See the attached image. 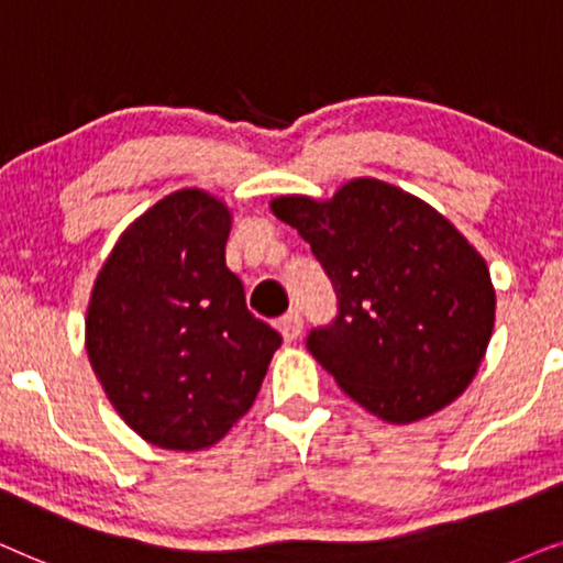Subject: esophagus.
Here are the masks:
<instances>
[{
  "mask_svg": "<svg viewBox=\"0 0 563 563\" xmlns=\"http://www.w3.org/2000/svg\"><path fill=\"white\" fill-rule=\"evenodd\" d=\"M277 329H280L283 340H286V342L298 340V334H301V329H303L301 313H298V311H288L286 317L277 321Z\"/></svg>",
  "mask_w": 563,
  "mask_h": 563,
  "instance_id": "1",
  "label": "esophagus"
}]
</instances>
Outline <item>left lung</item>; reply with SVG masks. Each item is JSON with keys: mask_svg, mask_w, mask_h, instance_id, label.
I'll return each mask as SVG.
<instances>
[{"mask_svg": "<svg viewBox=\"0 0 563 563\" xmlns=\"http://www.w3.org/2000/svg\"><path fill=\"white\" fill-rule=\"evenodd\" d=\"M324 267L336 319L306 347L352 401L409 424L459 399L494 329L489 267L424 200L373 177L329 200L280 195L269 203Z\"/></svg>", "mask_w": 563, "mask_h": 563, "instance_id": "obj_1", "label": "left lung"}]
</instances>
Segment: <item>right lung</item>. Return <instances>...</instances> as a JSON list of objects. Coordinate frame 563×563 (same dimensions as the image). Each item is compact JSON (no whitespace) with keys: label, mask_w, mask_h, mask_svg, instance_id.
Wrapping results in <instances>:
<instances>
[{"label":"right lung","mask_w":563,"mask_h":563,"mask_svg":"<svg viewBox=\"0 0 563 563\" xmlns=\"http://www.w3.org/2000/svg\"><path fill=\"white\" fill-rule=\"evenodd\" d=\"M231 211L198 187L120 234L85 319L95 376L123 422L167 451L219 443L257 399L280 334L227 267Z\"/></svg>","instance_id":"1"}]
</instances>
